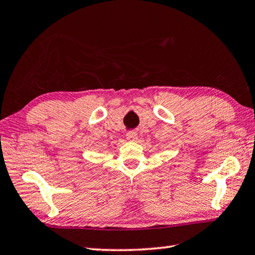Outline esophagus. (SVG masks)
Instances as JSON below:
<instances>
[{"mask_svg":"<svg viewBox=\"0 0 255 255\" xmlns=\"http://www.w3.org/2000/svg\"><path fill=\"white\" fill-rule=\"evenodd\" d=\"M126 138H127V140L134 141V140H137V139H138V134H137L136 131H129L126 134Z\"/></svg>","mask_w":255,"mask_h":255,"instance_id":"obj_1","label":"esophagus"}]
</instances>
